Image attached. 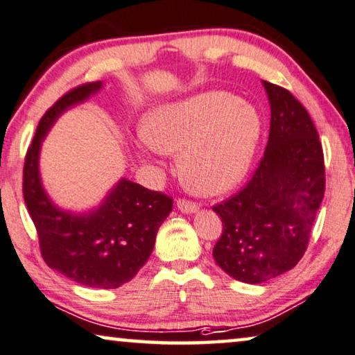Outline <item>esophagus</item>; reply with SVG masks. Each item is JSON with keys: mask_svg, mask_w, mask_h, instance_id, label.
<instances>
[{"mask_svg": "<svg viewBox=\"0 0 355 355\" xmlns=\"http://www.w3.org/2000/svg\"><path fill=\"white\" fill-rule=\"evenodd\" d=\"M177 207H178V210H182L183 214H193V211L198 210V204L193 202V200H188V199H178Z\"/></svg>", "mask_w": 355, "mask_h": 355, "instance_id": "34e87169", "label": "esophagus"}]
</instances>
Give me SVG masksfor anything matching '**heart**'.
<instances>
[{"label":"heart","mask_w":355,"mask_h":355,"mask_svg":"<svg viewBox=\"0 0 355 355\" xmlns=\"http://www.w3.org/2000/svg\"><path fill=\"white\" fill-rule=\"evenodd\" d=\"M145 146L180 153V173L191 191L216 196L242 182L261 137V118L223 91L161 105L145 119Z\"/></svg>","instance_id":"obj_1"}]
</instances>
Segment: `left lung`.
Returning <instances> with one entry per match:
<instances>
[{
  "instance_id": "8db88e82",
  "label": "left lung",
  "mask_w": 355,
  "mask_h": 355,
  "mask_svg": "<svg viewBox=\"0 0 355 355\" xmlns=\"http://www.w3.org/2000/svg\"><path fill=\"white\" fill-rule=\"evenodd\" d=\"M263 84L271 105L266 150L245 187L214 205L223 223L215 261L245 284L298 264L325 193L324 151L309 113L287 89Z\"/></svg>"
}]
</instances>
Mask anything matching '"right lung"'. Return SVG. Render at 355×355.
<instances>
[{"instance_id":"1","label":"right lung","mask_w":355,"mask_h":355,"mask_svg":"<svg viewBox=\"0 0 355 355\" xmlns=\"http://www.w3.org/2000/svg\"><path fill=\"white\" fill-rule=\"evenodd\" d=\"M100 87V81L81 84L46 111L26 150L22 189L47 266L86 287L118 288L150 258L173 199L123 178L97 210L73 215L51 202L38 168L41 141L51 125L67 108L87 100Z\"/></svg>"}]
</instances>
